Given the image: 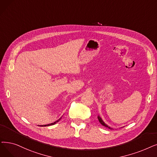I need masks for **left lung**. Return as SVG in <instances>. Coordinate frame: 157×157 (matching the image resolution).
Returning <instances> with one entry per match:
<instances>
[{"mask_svg":"<svg viewBox=\"0 0 157 157\" xmlns=\"http://www.w3.org/2000/svg\"><path fill=\"white\" fill-rule=\"evenodd\" d=\"M98 120H99V122H100V123H101L102 125L104 126H105V127H107V128H108L109 129H113V128H112L110 127L109 126H108V125L105 123V122L103 121V119H102V118L99 116V115L98 116ZM121 128H122V127H121Z\"/></svg>","mask_w":157,"mask_h":157,"instance_id":"obj_1","label":"left lung"}]
</instances>
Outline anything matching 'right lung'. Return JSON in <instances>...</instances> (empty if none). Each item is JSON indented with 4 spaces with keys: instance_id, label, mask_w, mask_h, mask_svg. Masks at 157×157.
<instances>
[{
    "instance_id": "right-lung-1",
    "label": "right lung",
    "mask_w": 157,
    "mask_h": 157,
    "mask_svg": "<svg viewBox=\"0 0 157 157\" xmlns=\"http://www.w3.org/2000/svg\"><path fill=\"white\" fill-rule=\"evenodd\" d=\"M62 117H61L59 119H58L57 121H56L55 122H52V123H51V124H45V125H40V126H51V125H54V124H55L56 123H57V122H58V121H60V119H62Z\"/></svg>"
}]
</instances>
